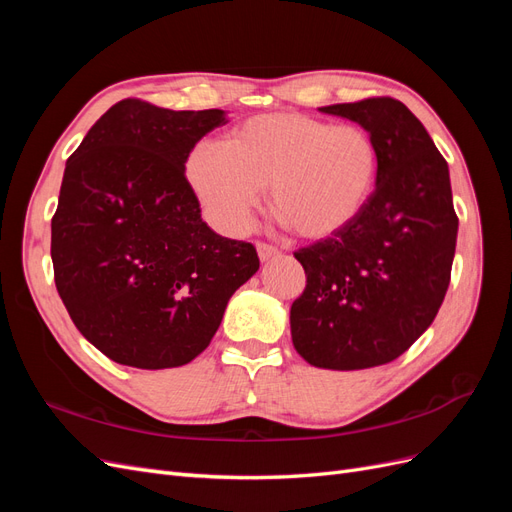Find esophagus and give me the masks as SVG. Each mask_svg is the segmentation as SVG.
I'll use <instances>...</instances> for the list:
<instances>
[{
    "label": "esophagus",
    "instance_id": "1",
    "mask_svg": "<svg viewBox=\"0 0 512 512\" xmlns=\"http://www.w3.org/2000/svg\"><path fill=\"white\" fill-rule=\"evenodd\" d=\"M256 250H258V258H260L262 262H267V260H271V258H275V256H280V250H277L275 245L262 243V241L256 243Z\"/></svg>",
    "mask_w": 512,
    "mask_h": 512
}]
</instances>
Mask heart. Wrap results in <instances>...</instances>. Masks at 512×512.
<instances>
[{"mask_svg": "<svg viewBox=\"0 0 512 512\" xmlns=\"http://www.w3.org/2000/svg\"><path fill=\"white\" fill-rule=\"evenodd\" d=\"M380 151L356 123L301 113L243 121L226 145L200 143L185 179L213 226L243 235L269 185L271 207L305 239H324L359 218L374 192Z\"/></svg>", "mask_w": 512, "mask_h": 512, "instance_id": "obj_1", "label": "heart"}]
</instances>
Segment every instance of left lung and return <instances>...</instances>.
I'll list each match as a JSON object with an SVG mask.
<instances>
[{
  "label": "left lung",
  "mask_w": 512,
  "mask_h": 512,
  "mask_svg": "<svg viewBox=\"0 0 512 512\" xmlns=\"http://www.w3.org/2000/svg\"><path fill=\"white\" fill-rule=\"evenodd\" d=\"M320 113L365 128L380 166L359 218L294 252L307 284L290 307L292 344L314 367L367 369L395 361L436 318L459 220L448 164L406 104L367 98Z\"/></svg>",
  "instance_id": "obj_1"
}]
</instances>
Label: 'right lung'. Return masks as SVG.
Wrapping results in <instances>:
<instances>
[{"label": "right lung", "instance_id": "1", "mask_svg": "<svg viewBox=\"0 0 512 512\" xmlns=\"http://www.w3.org/2000/svg\"><path fill=\"white\" fill-rule=\"evenodd\" d=\"M220 108L170 111L121 100L66 162L51 220L55 286L76 329L108 359L181 367L218 331L258 271L256 247L215 235L185 179Z\"/></svg>", "mask_w": 512, "mask_h": 512}]
</instances>
